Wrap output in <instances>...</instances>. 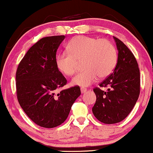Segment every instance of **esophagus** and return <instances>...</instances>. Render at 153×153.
<instances>
[{
	"instance_id": "obj_1",
	"label": "esophagus",
	"mask_w": 153,
	"mask_h": 153,
	"mask_svg": "<svg viewBox=\"0 0 153 153\" xmlns=\"http://www.w3.org/2000/svg\"><path fill=\"white\" fill-rule=\"evenodd\" d=\"M80 91H81V93L82 94H84V93H85L87 91V89L85 88H80Z\"/></svg>"
}]
</instances>
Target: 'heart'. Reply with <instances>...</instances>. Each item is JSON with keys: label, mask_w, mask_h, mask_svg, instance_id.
I'll use <instances>...</instances> for the list:
<instances>
[{"label": "heart", "mask_w": 153, "mask_h": 153, "mask_svg": "<svg viewBox=\"0 0 153 153\" xmlns=\"http://www.w3.org/2000/svg\"><path fill=\"white\" fill-rule=\"evenodd\" d=\"M68 52L59 53L56 66L68 76L78 71L80 64L84 68L72 80L75 85L88 86L98 77L106 78L114 70L118 60L117 49L109 40L86 36L74 37L67 45Z\"/></svg>", "instance_id": "obj_1"}]
</instances>
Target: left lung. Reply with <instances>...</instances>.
Masks as SVG:
<instances>
[{
    "label": "left lung",
    "instance_id": "1",
    "mask_svg": "<svg viewBox=\"0 0 153 153\" xmlns=\"http://www.w3.org/2000/svg\"><path fill=\"white\" fill-rule=\"evenodd\" d=\"M118 50V60L114 71L100 87L94 88L96 101L92 108L96 118L104 124H115L124 120L132 110L140 92V74L134 55L118 38L114 36Z\"/></svg>",
    "mask_w": 153,
    "mask_h": 153
}]
</instances>
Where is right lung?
<instances>
[{"label":"right lung","instance_id":"right-lung-1","mask_svg":"<svg viewBox=\"0 0 153 153\" xmlns=\"http://www.w3.org/2000/svg\"><path fill=\"white\" fill-rule=\"evenodd\" d=\"M65 37L59 35L39 40L27 51L16 73L19 104L42 127L53 128L62 124L80 95L78 85L57 93L68 82L55 62L56 52Z\"/></svg>","mask_w":153,"mask_h":153}]
</instances>
